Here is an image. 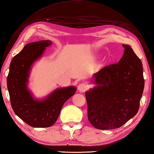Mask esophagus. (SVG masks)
Returning <instances> with one entry per match:
<instances>
[{"label":"esophagus","instance_id":"esophagus-1","mask_svg":"<svg viewBox=\"0 0 154 154\" xmlns=\"http://www.w3.org/2000/svg\"><path fill=\"white\" fill-rule=\"evenodd\" d=\"M78 89H79V91H80V92L84 93L88 89V85L87 84H85V83H81V84H80L79 85V87H78Z\"/></svg>","mask_w":154,"mask_h":154}]
</instances>
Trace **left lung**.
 I'll return each mask as SVG.
<instances>
[{"label": "left lung", "instance_id": "left-lung-1", "mask_svg": "<svg viewBox=\"0 0 154 154\" xmlns=\"http://www.w3.org/2000/svg\"><path fill=\"white\" fill-rule=\"evenodd\" d=\"M122 46L119 62L99 70L94 75L97 86L85 93L88 119L100 130L120 128L139 111L145 85L143 65L130 46Z\"/></svg>", "mask_w": 154, "mask_h": 154}]
</instances>
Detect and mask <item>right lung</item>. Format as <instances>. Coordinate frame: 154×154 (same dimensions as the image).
Returning a JSON list of instances; mask_svg holds the SVG:
<instances>
[{"label": "right lung", "mask_w": 154, "mask_h": 154, "mask_svg": "<svg viewBox=\"0 0 154 154\" xmlns=\"http://www.w3.org/2000/svg\"><path fill=\"white\" fill-rule=\"evenodd\" d=\"M50 40H40L25 45L12 59L7 76L11 105L15 114L32 127L47 128L55 123L67 99L75 94L74 87L58 88L44 100H35L27 87L32 64L40 57Z\"/></svg>", "instance_id": "obj_1"}]
</instances>
